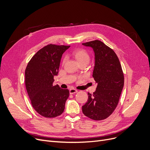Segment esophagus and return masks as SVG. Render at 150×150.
I'll return each instance as SVG.
<instances>
[{
  "label": "esophagus",
  "mask_w": 150,
  "mask_h": 150,
  "mask_svg": "<svg viewBox=\"0 0 150 150\" xmlns=\"http://www.w3.org/2000/svg\"><path fill=\"white\" fill-rule=\"evenodd\" d=\"M77 92V90H76L75 88H71L69 89V93L70 94H74V93H76Z\"/></svg>",
  "instance_id": "1"
}]
</instances>
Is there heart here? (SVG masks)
<instances>
[{"instance_id":"obj_1","label":"heart","mask_w":150,"mask_h":150,"mask_svg":"<svg viewBox=\"0 0 150 150\" xmlns=\"http://www.w3.org/2000/svg\"><path fill=\"white\" fill-rule=\"evenodd\" d=\"M73 55L75 58V59L77 61V62H78L79 64H81L83 63H88L90 61V58H91L88 52H87L85 49H79L76 50L73 52ZM65 61H66V58H64L63 59L62 63L64 64Z\"/></svg>"}]
</instances>
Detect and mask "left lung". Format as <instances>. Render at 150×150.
<instances>
[{
  "label": "left lung",
  "mask_w": 150,
  "mask_h": 150,
  "mask_svg": "<svg viewBox=\"0 0 150 150\" xmlns=\"http://www.w3.org/2000/svg\"><path fill=\"white\" fill-rule=\"evenodd\" d=\"M83 45L93 49L95 67L93 77L97 83L93 94L82 106L83 115L93 120H103L115 111L124 87V74L115 52L102 42L95 40Z\"/></svg>",
  "instance_id": "1"
}]
</instances>
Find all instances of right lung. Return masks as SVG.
I'll return each instance as SVG.
<instances>
[{
    "label": "right lung",
    "instance_id": "1",
    "mask_svg": "<svg viewBox=\"0 0 150 150\" xmlns=\"http://www.w3.org/2000/svg\"><path fill=\"white\" fill-rule=\"evenodd\" d=\"M70 46L49 44L39 50L25 70V85L34 109L45 117H55L64 111L69 92L53 86L63 53Z\"/></svg>",
    "mask_w": 150,
    "mask_h": 150
}]
</instances>
